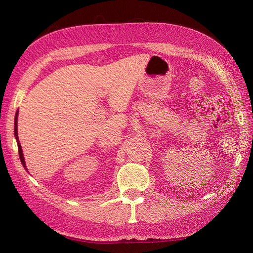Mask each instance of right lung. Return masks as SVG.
<instances>
[{"mask_svg": "<svg viewBox=\"0 0 253 253\" xmlns=\"http://www.w3.org/2000/svg\"><path fill=\"white\" fill-rule=\"evenodd\" d=\"M18 112L16 113V118H14V136H16V139L18 142V150H19V156H20V160L23 165V167L26 169V165H25V160H24V156H23V152H22V148H21V144L19 142V137H18Z\"/></svg>", "mask_w": 253, "mask_h": 253, "instance_id": "add662e5", "label": "right lung"}]
</instances>
